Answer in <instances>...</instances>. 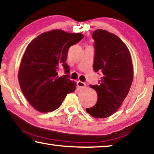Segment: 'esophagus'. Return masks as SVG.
Instances as JSON below:
<instances>
[{"mask_svg":"<svg viewBox=\"0 0 154 154\" xmlns=\"http://www.w3.org/2000/svg\"><path fill=\"white\" fill-rule=\"evenodd\" d=\"M77 87L79 89H85V87H87V85L85 83V82L79 80V81L77 82Z\"/></svg>","mask_w":154,"mask_h":154,"instance_id":"esophagus-1","label":"esophagus"}]
</instances>
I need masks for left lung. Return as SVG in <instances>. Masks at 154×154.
Masks as SVG:
<instances>
[{
    "mask_svg": "<svg viewBox=\"0 0 154 154\" xmlns=\"http://www.w3.org/2000/svg\"><path fill=\"white\" fill-rule=\"evenodd\" d=\"M95 56L94 69L101 72L99 85H90L98 100L87 112L96 118L110 116L126 98L134 79L131 54L122 40L107 31L97 29L92 34Z\"/></svg>",
    "mask_w": 154,
    "mask_h": 154,
    "instance_id": "obj_1",
    "label": "left lung"
}]
</instances>
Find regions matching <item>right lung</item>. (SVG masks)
<instances>
[{
    "mask_svg": "<svg viewBox=\"0 0 154 154\" xmlns=\"http://www.w3.org/2000/svg\"><path fill=\"white\" fill-rule=\"evenodd\" d=\"M82 34L54 29L42 33L28 45L21 60L18 81L28 102L40 112H53L67 94L74 91L75 82L69 74L59 77L63 67L69 73L66 60L69 47L83 38Z\"/></svg>",
    "mask_w": 154,
    "mask_h": 154,
    "instance_id": "add662e5",
    "label": "right lung"
}]
</instances>
